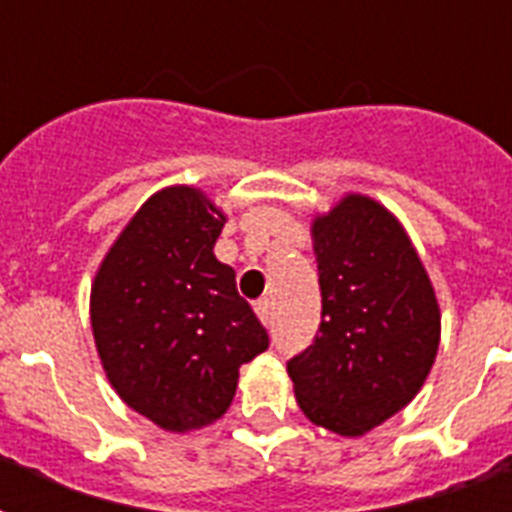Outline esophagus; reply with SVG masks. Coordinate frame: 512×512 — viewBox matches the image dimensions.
<instances>
[{"label":"esophagus","instance_id":"obj_1","mask_svg":"<svg viewBox=\"0 0 512 512\" xmlns=\"http://www.w3.org/2000/svg\"><path fill=\"white\" fill-rule=\"evenodd\" d=\"M255 310H257V318H260L265 326L273 323V305H270V299H260V302L255 305Z\"/></svg>","mask_w":512,"mask_h":512}]
</instances>
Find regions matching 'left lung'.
I'll list each match as a JSON object with an SVG mask.
<instances>
[{"label":"left lung","mask_w":512,"mask_h":512,"mask_svg":"<svg viewBox=\"0 0 512 512\" xmlns=\"http://www.w3.org/2000/svg\"><path fill=\"white\" fill-rule=\"evenodd\" d=\"M321 326L286 368L302 413L360 436L413 400L439 350V305L389 210L350 194L313 226Z\"/></svg>","instance_id":"obj_1"}]
</instances>
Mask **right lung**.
Here are the masks:
<instances>
[{"label": "right lung", "instance_id": "right-lung-1", "mask_svg": "<svg viewBox=\"0 0 512 512\" xmlns=\"http://www.w3.org/2000/svg\"><path fill=\"white\" fill-rule=\"evenodd\" d=\"M226 218L191 186L141 205L91 286V328L120 400L165 431L218 421L268 331L213 247Z\"/></svg>", "mask_w": 512, "mask_h": 512}]
</instances>
